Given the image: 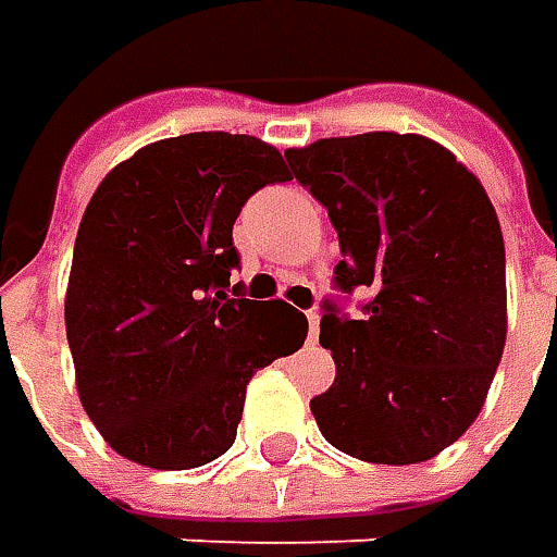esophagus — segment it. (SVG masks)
Segmentation results:
<instances>
[{"instance_id": "34e87169", "label": "esophagus", "mask_w": 557, "mask_h": 557, "mask_svg": "<svg viewBox=\"0 0 557 557\" xmlns=\"http://www.w3.org/2000/svg\"><path fill=\"white\" fill-rule=\"evenodd\" d=\"M307 322H310V341H315V334H319V312L307 310Z\"/></svg>"}]
</instances>
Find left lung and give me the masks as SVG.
Wrapping results in <instances>:
<instances>
[{
	"mask_svg": "<svg viewBox=\"0 0 557 557\" xmlns=\"http://www.w3.org/2000/svg\"><path fill=\"white\" fill-rule=\"evenodd\" d=\"M285 158L337 232L334 285L374 294L362 319L325 300L319 344L337 372L312 418L354 459H434L481 416L503 359L499 216L481 180L416 133L319 139Z\"/></svg>",
	"mask_w": 557,
	"mask_h": 557,
	"instance_id": "1",
	"label": "left lung"
}]
</instances>
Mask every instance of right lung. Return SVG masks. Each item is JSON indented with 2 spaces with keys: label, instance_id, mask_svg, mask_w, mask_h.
<instances>
[{
  "label": "right lung",
  "instance_id": "1",
  "mask_svg": "<svg viewBox=\"0 0 557 557\" xmlns=\"http://www.w3.org/2000/svg\"><path fill=\"white\" fill-rule=\"evenodd\" d=\"M253 136L188 133L117 163L83 213L64 297L76 394L123 459L185 471L235 443L247 381L304 347L307 315L247 300L232 225L263 185L288 183ZM295 329L300 345L277 341Z\"/></svg>",
  "mask_w": 557,
  "mask_h": 557
}]
</instances>
